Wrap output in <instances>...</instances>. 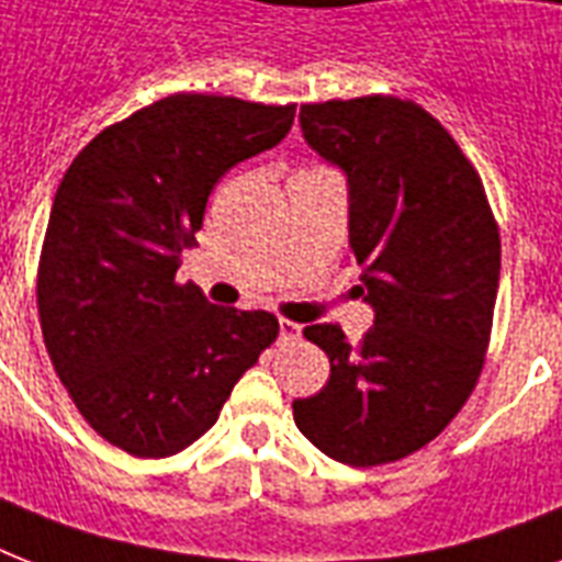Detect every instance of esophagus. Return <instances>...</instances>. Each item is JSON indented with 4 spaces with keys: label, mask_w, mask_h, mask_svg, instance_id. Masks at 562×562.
<instances>
[{
    "label": "esophagus",
    "mask_w": 562,
    "mask_h": 562,
    "mask_svg": "<svg viewBox=\"0 0 562 562\" xmlns=\"http://www.w3.org/2000/svg\"><path fill=\"white\" fill-rule=\"evenodd\" d=\"M300 335H303V326L294 324V321H285V317H280V341L282 344L297 341Z\"/></svg>",
    "instance_id": "1"
}]
</instances>
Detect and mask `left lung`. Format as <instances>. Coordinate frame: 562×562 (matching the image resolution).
<instances>
[{"label": "left lung", "instance_id": "8db88e82", "mask_svg": "<svg viewBox=\"0 0 562 562\" xmlns=\"http://www.w3.org/2000/svg\"><path fill=\"white\" fill-rule=\"evenodd\" d=\"M300 127L347 175L350 247L375 317L359 344L335 324L303 329L329 356V382L294 400V423L333 461H400L479 382L502 268L496 218L479 171L414 101L303 104Z\"/></svg>", "mask_w": 562, "mask_h": 562}]
</instances>
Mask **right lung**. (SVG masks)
Here are the masks:
<instances>
[{
    "instance_id": "right-lung-1",
    "label": "right lung",
    "mask_w": 562,
    "mask_h": 562,
    "mask_svg": "<svg viewBox=\"0 0 562 562\" xmlns=\"http://www.w3.org/2000/svg\"><path fill=\"white\" fill-rule=\"evenodd\" d=\"M291 122L294 104L178 92L104 127L57 187L37 271L43 341L83 419L127 454L183 452L277 341L271 312L212 306L175 277L212 187Z\"/></svg>"
}]
</instances>
